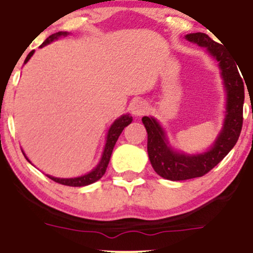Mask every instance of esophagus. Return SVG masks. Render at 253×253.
<instances>
[{
  "mask_svg": "<svg viewBox=\"0 0 253 253\" xmlns=\"http://www.w3.org/2000/svg\"><path fill=\"white\" fill-rule=\"evenodd\" d=\"M147 107H148V105H147L146 101L136 100V101H133V103L130 104V112H132V114L134 117H140V116H142V114L146 113Z\"/></svg>",
  "mask_w": 253,
  "mask_h": 253,
  "instance_id": "obj_1",
  "label": "esophagus"
}]
</instances>
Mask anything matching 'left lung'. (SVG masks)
<instances>
[{
    "label": "left lung",
    "instance_id": "8db88e82",
    "mask_svg": "<svg viewBox=\"0 0 253 253\" xmlns=\"http://www.w3.org/2000/svg\"><path fill=\"white\" fill-rule=\"evenodd\" d=\"M185 40L200 47H206L207 52L217 63L225 92V112L223 126L212 145L196 154H188L174 148L158 119L152 116L142 118V124L148 134L147 152L150 164L158 175L169 181L201 177L211 170L236 145L243 125L244 84L236 65L237 63L223 49V45L206 34H188Z\"/></svg>",
    "mask_w": 253,
    "mask_h": 253
}]
</instances>
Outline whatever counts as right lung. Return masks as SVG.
Instances as JSON below:
<instances>
[{
  "label": "right lung",
  "instance_id": "1",
  "mask_svg": "<svg viewBox=\"0 0 253 253\" xmlns=\"http://www.w3.org/2000/svg\"><path fill=\"white\" fill-rule=\"evenodd\" d=\"M69 35H70V33H66V31H59V33L51 35V36L46 38L45 42H43V44H42L40 47H44L45 45H47V44L52 43L53 41L59 40V38H62V37H68ZM34 53H35V50H33L30 53H29V55L27 56V58H25V60H24V64H27L29 62V59L33 57ZM132 121H133V119H132V117H130L129 113L123 114V116L119 117L118 119L113 121V124L111 125L110 128H108V130H107L106 142H105L101 158H100V160H99L97 166H95V167L92 169L91 171H88L87 174L82 175V176L69 177V178L55 177V176H51V175H46V176L51 178L52 181L58 182V183L64 184V185H69V187H84V185L92 184V183H94V182H97L98 180H100V178L103 177V175L105 174V171H106V168L108 166V162H110L112 152H113L114 146H116L118 137H119V135L124 130L125 127L128 126ZM22 153H23L24 158L28 160V162H30L31 164V161L28 159V156L25 155L23 149H22Z\"/></svg>",
  "mask_w": 253,
  "mask_h": 253
}]
</instances>
